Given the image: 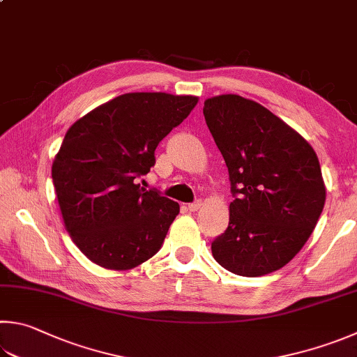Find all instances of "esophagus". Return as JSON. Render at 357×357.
<instances>
[{
	"mask_svg": "<svg viewBox=\"0 0 357 357\" xmlns=\"http://www.w3.org/2000/svg\"><path fill=\"white\" fill-rule=\"evenodd\" d=\"M201 206H203V204H201V201H195V203L187 204V209H189L190 212H197Z\"/></svg>",
	"mask_w": 357,
	"mask_h": 357,
	"instance_id": "esophagus-1",
	"label": "esophagus"
}]
</instances>
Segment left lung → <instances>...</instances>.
<instances>
[{
    "mask_svg": "<svg viewBox=\"0 0 357 357\" xmlns=\"http://www.w3.org/2000/svg\"><path fill=\"white\" fill-rule=\"evenodd\" d=\"M203 114L229 172V225L212 256L231 273L256 278L282 268L312 234L326 199L314 148L252 100L218 95Z\"/></svg>",
    "mask_w": 357,
    "mask_h": 357,
    "instance_id": "1",
    "label": "left lung"
}]
</instances>
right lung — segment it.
I'll return each instance as SVG.
<instances>
[{"instance_id":"obj_1","label":"right lung","mask_w":357,"mask_h":357,"mask_svg":"<svg viewBox=\"0 0 357 357\" xmlns=\"http://www.w3.org/2000/svg\"><path fill=\"white\" fill-rule=\"evenodd\" d=\"M197 102L190 95L125 93L67 131L51 176L71 241L96 265L129 270L160 250L179 204L140 187L137 178Z\"/></svg>"}]
</instances>
